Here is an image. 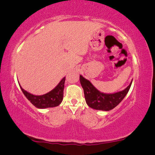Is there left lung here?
Instances as JSON below:
<instances>
[{
	"label": "left lung",
	"instance_id": "obj_1",
	"mask_svg": "<svg viewBox=\"0 0 155 155\" xmlns=\"http://www.w3.org/2000/svg\"><path fill=\"white\" fill-rule=\"evenodd\" d=\"M80 81L83 88L86 103L89 107L96 110L107 111L113 109L119 104L128 94L133 80L125 90L113 94H106L99 92L90 81L85 79L81 75H80Z\"/></svg>",
	"mask_w": 155,
	"mask_h": 155
}]
</instances>
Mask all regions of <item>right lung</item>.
I'll return each mask as SVG.
<instances>
[{
  "label": "right lung",
  "mask_w": 155,
  "mask_h": 155,
  "mask_svg": "<svg viewBox=\"0 0 155 155\" xmlns=\"http://www.w3.org/2000/svg\"><path fill=\"white\" fill-rule=\"evenodd\" d=\"M65 77L63 78L61 82L57 84L54 89L49 92L43 95H35L27 92L22 87H20L23 94L27 99L38 109H46V108L55 107L62 102L63 98V90Z\"/></svg>",
  "instance_id": "add662e5"
}]
</instances>
